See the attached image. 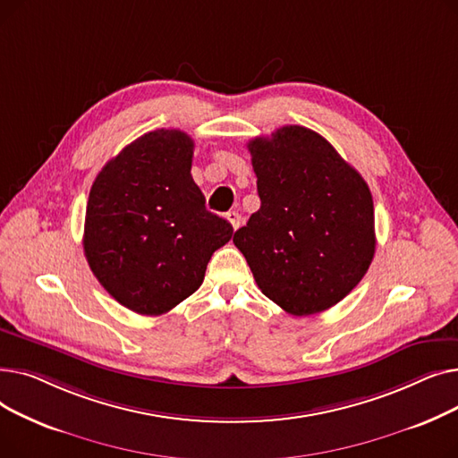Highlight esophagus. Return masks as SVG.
<instances>
[{"label":"esophagus","mask_w":458,"mask_h":458,"mask_svg":"<svg viewBox=\"0 0 458 458\" xmlns=\"http://www.w3.org/2000/svg\"><path fill=\"white\" fill-rule=\"evenodd\" d=\"M226 219L230 221V225H232L233 230H237L239 226H242V215H239L237 211H228V213H226Z\"/></svg>","instance_id":"34e87169"}]
</instances>
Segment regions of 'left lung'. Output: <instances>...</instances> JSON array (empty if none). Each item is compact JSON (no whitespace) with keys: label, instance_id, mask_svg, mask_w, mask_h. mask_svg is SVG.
<instances>
[{"label":"left lung","instance_id":"obj_1","mask_svg":"<svg viewBox=\"0 0 458 458\" xmlns=\"http://www.w3.org/2000/svg\"><path fill=\"white\" fill-rule=\"evenodd\" d=\"M261 206L233 233L261 293L292 316L347 297L375 254L371 191L319 133L278 128L249 140Z\"/></svg>","mask_w":458,"mask_h":458}]
</instances>
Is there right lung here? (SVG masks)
I'll return each mask as SVG.
<instances>
[{"mask_svg": "<svg viewBox=\"0 0 458 458\" xmlns=\"http://www.w3.org/2000/svg\"><path fill=\"white\" fill-rule=\"evenodd\" d=\"M195 142L180 130L144 133L96 176L83 249L106 292L140 316H161L195 293L211 254L233 228L206 209L191 176Z\"/></svg>", "mask_w": 458, "mask_h": 458, "instance_id": "add662e5", "label": "right lung"}]
</instances>
